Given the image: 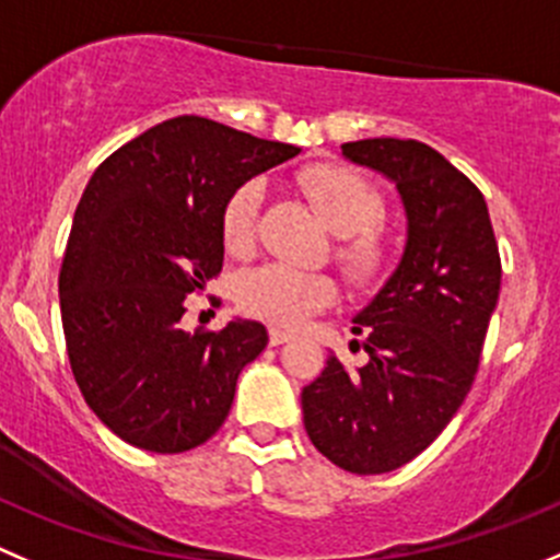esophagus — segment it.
<instances>
[{
  "mask_svg": "<svg viewBox=\"0 0 560 560\" xmlns=\"http://www.w3.org/2000/svg\"><path fill=\"white\" fill-rule=\"evenodd\" d=\"M291 338H294V332H289V329H277V327L269 329V343H271V346L289 343Z\"/></svg>",
  "mask_w": 560,
  "mask_h": 560,
  "instance_id": "obj_1",
  "label": "esophagus"
}]
</instances>
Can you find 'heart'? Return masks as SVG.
Returning <instances> with one entry per match:
<instances>
[{
  "label": "heart",
  "instance_id": "b5f03b06",
  "mask_svg": "<svg viewBox=\"0 0 560 560\" xmlns=\"http://www.w3.org/2000/svg\"><path fill=\"white\" fill-rule=\"evenodd\" d=\"M300 186L313 209L335 233L332 258L343 280L354 289H374L393 264V242L382 228L385 195L363 173L346 164H313L302 170ZM264 180L249 178L228 195L220 217L222 244L236 258L253 255L264 209ZM332 277L266 264L244 271L236 302L247 316L271 324H300L302 318L332 305Z\"/></svg>",
  "mask_w": 560,
  "mask_h": 560
}]
</instances>
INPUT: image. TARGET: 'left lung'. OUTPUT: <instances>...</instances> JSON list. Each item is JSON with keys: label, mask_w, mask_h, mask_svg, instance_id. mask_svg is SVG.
Here are the masks:
<instances>
[{"label": "left lung", "mask_w": 560, "mask_h": 560, "mask_svg": "<svg viewBox=\"0 0 560 560\" xmlns=\"http://www.w3.org/2000/svg\"><path fill=\"white\" fill-rule=\"evenodd\" d=\"M343 156L396 180L407 249L354 316L365 363L329 354L302 390L311 443L357 476L398 470L434 443L476 380L500 294V253L481 189L418 140L346 142Z\"/></svg>", "instance_id": "obj_1"}]
</instances>
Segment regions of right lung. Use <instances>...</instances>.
Masks as SVG:
<instances>
[{
	"mask_svg": "<svg viewBox=\"0 0 560 560\" xmlns=\"http://www.w3.org/2000/svg\"><path fill=\"white\" fill-rule=\"evenodd\" d=\"M209 117L153 126L98 164L60 266L68 360L84 401L120 440L184 454L220 431L266 327L186 332V296L222 271V206L238 184L296 156Z\"/></svg>",
	"mask_w": 560,
	"mask_h": 560,
	"instance_id": "add662e5",
	"label": "right lung"
}]
</instances>
